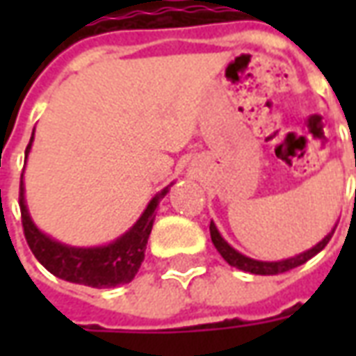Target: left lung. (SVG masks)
Masks as SVG:
<instances>
[{
  "mask_svg": "<svg viewBox=\"0 0 356 356\" xmlns=\"http://www.w3.org/2000/svg\"><path fill=\"white\" fill-rule=\"evenodd\" d=\"M336 227H334L332 232H328V234H326V236H324L316 246H313L311 250H307V252H303V254L296 255V257L282 259V261H257V259H252V257L242 255L240 252H236V250H234V248H232L231 244L221 236V234H219V231H217V227L213 221L209 223V234H211V242H213V246L217 248V252L221 254V257H223L225 261L229 263L231 267H236L240 268V270H246V273H252V275L267 276V275H280V273H286V270H290V268H296L299 267V265H303V263L309 261L311 257H314L318 252H322V250L326 248V244H328L330 238H332V234H334V231H336Z\"/></svg>",
  "mask_w": 356,
  "mask_h": 356,
  "instance_id": "8db88e82",
  "label": "left lung"
}]
</instances>
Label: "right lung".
<instances>
[{
	"label": "right lung",
	"mask_w": 356,
	"mask_h": 356,
	"mask_svg": "<svg viewBox=\"0 0 356 356\" xmlns=\"http://www.w3.org/2000/svg\"><path fill=\"white\" fill-rule=\"evenodd\" d=\"M32 140H34V133L24 152L26 158L32 148ZM170 186H165L148 202L147 209L137 219V223L133 225L129 231L124 232L120 238L106 246L74 248L60 244L35 227L28 213L26 200H24V181L20 175L19 206L28 246L35 255V259L42 263L51 275L68 282L83 284L91 288H114L120 284L131 282L145 259V250H147L148 236H150L156 217L154 211L160 200L168 194Z\"/></svg>",
	"instance_id": "right-lung-1"
}]
</instances>
